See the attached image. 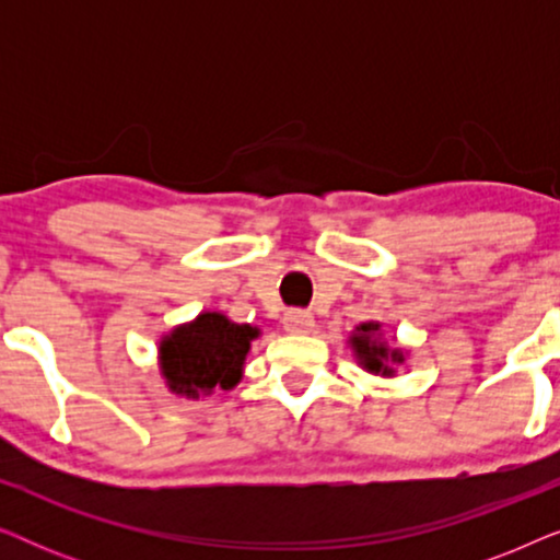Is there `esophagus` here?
Instances as JSON below:
<instances>
[{
    "instance_id": "34e87169",
    "label": "esophagus",
    "mask_w": 560,
    "mask_h": 560,
    "mask_svg": "<svg viewBox=\"0 0 560 560\" xmlns=\"http://www.w3.org/2000/svg\"><path fill=\"white\" fill-rule=\"evenodd\" d=\"M282 326H285L288 334H311L313 326H316V320H313V313L293 308L282 316Z\"/></svg>"
}]
</instances>
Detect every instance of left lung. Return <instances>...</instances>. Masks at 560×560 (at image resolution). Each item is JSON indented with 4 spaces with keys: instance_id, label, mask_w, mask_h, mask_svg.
Listing matches in <instances>:
<instances>
[{
    "instance_id": "obj_1",
    "label": "left lung",
    "mask_w": 560,
    "mask_h": 560,
    "mask_svg": "<svg viewBox=\"0 0 560 560\" xmlns=\"http://www.w3.org/2000/svg\"><path fill=\"white\" fill-rule=\"evenodd\" d=\"M380 324H359L354 328V334L349 336L351 349H354L357 362L364 366L366 372L372 374H382V377H393L395 370L393 364H402L405 354L400 349H389L387 341L380 339Z\"/></svg>"
}]
</instances>
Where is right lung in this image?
Masks as SVG:
<instances>
[{"mask_svg": "<svg viewBox=\"0 0 560 560\" xmlns=\"http://www.w3.org/2000/svg\"><path fill=\"white\" fill-rule=\"evenodd\" d=\"M257 336L259 328L234 324L217 311L175 326L158 349L167 389L190 400L211 395L217 387L232 389L242 380L244 359Z\"/></svg>", "mask_w": 560, "mask_h": 560, "instance_id": "obj_1", "label": "right lung"}]
</instances>
